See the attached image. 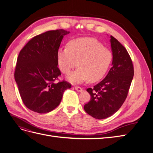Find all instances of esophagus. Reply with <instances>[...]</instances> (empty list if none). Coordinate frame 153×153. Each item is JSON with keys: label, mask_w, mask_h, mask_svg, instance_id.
<instances>
[{"label": "esophagus", "mask_w": 153, "mask_h": 153, "mask_svg": "<svg viewBox=\"0 0 153 153\" xmlns=\"http://www.w3.org/2000/svg\"><path fill=\"white\" fill-rule=\"evenodd\" d=\"M75 89L76 91H77L78 92H82L83 91L82 88L80 87H78V86H75Z\"/></svg>", "instance_id": "esophagus-1"}]
</instances>
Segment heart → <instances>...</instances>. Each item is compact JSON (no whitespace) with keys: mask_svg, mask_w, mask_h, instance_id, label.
Instances as JSON below:
<instances>
[{"mask_svg":"<svg viewBox=\"0 0 153 153\" xmlns=\"http://www.w3.org/2000/svg\"><path fill=\"white\" fill-rule=\"evenodd\" d=\"M112 59V51L92 38L73 39L69 41L68 47L59 48L57 52L59 68L64 74L70 73L77 62L78 68L68 76V80L74 84L100 80Z\"/></svg>","mask_w":153,"mask_h":153,"instance_id":"obj_1","label":"heart"}]
</instances>
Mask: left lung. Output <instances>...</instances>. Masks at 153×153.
<instances>
[{"label": "left lung", "mask_w": 153, "mask_h": 153, "mask_svg": "<svg viewBox=\"0 0 153 153\" xmlns=\"http://www.w3.org/2000/svg\"><path fill=\"white\" fill-rule=\"evenodd\" d=\"M110 43L112 67L102 81L87 89L91 98L84 107L88 114L98 119L109 117L121 108L134 75L133 62L126 49L112 36Z\"/></svg>", "instance_id": "left-lung-1"}]
</instances>
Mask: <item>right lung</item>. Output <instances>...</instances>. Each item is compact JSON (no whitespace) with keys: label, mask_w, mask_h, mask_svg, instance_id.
<instances>
[{"label":"right lung","mask_w":153,"mask_h":153,"mask_svg":"<svg viewBox=\"0 0 153 153\" xmlns=\"http://www.w3.org/2000/svg\"><path fill=\"white\" fill-rule=\"evenodd\" d=\"M69 32L57 29L32 38L18 55L15 71L23 103L32 111L48 113L60 104L69 82L55 81L61 75L57 67V52L64 36Z\"/></svg>","instance_id":"obj_1"}]
</instances>
